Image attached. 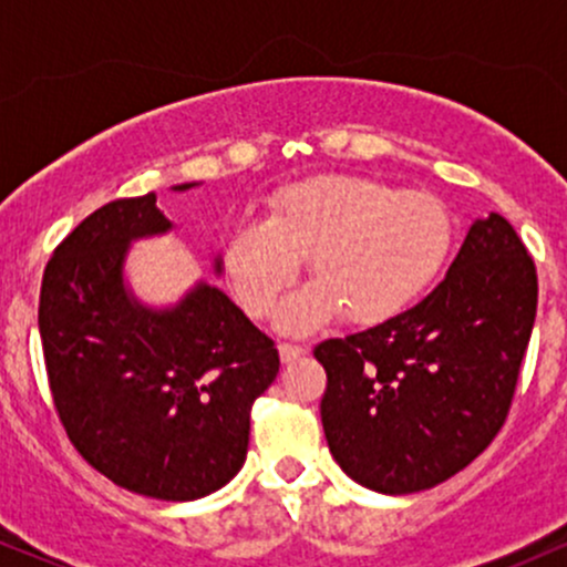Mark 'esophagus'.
<instances>
[{"label": "esophagus", "mask_w": 567, "mask_h": 567, "mask_svg": "<svg viewBox=\"0 0 567 567\" xmlns=\"http://www.w3.org/2000/svg\"><path fill=\"white\" fill-rule=\"evenodd\" d=\"M303 343H279V357H282V362H296L301 360V357L306 354Z\"/></svg>", "instance_id": "obj_1"}]
</instances>
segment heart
Returning a JSON list of instances; mask_svg holds the SVG:
<instances>
[{"instance_id": "1", "label": "heart", "mask_w": 567, "mask_h": 567, "mask_svg": "<svg viewBox=\"0 0 567 567\" xmlns=\"http://www.w3.org/2000/svg\"><path fill=\"white\" fill-rule=\"evenodd\" d=\"M453 243L455 220L434 194L328 173L282 186L266 220L234 229L224 269L247 315L269 317L309 258L317 282L279 311L285 330L303 333L338 309L360 324L400 315L432 288Z\"/></svg>"}]
</instances>
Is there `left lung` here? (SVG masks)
Listing matches in <instances>:
<instances>
[{
	"label": "left lung",
	"mask_w": 567,
	"mask_h": 567,
	"mask_svg": "<svg viewBox=\"0 0 567 567\" xmlns=\"http://www.w3.org/2000/svg\"><path fill=\"white\" fill-rule=\"evenodd\" d=\"M536 303V264L509 220L491 213L424 301L322 341L320 413L338 466L389 496L470 466L509 415Z\"/></svg>",
	"instance_id": "8db88e82"
}]
</instances>
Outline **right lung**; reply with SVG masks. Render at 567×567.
Listing matches in <instances>:
<instances>
[{"instance_id": "right-lung-1", "label": "right lung", "mask_w": 567, "mask_h": 567, "mask_svg": "<svg viewBox=\"0 0 567 567\" xmlns=\"http://www.w3.org/2000/svg\"><path fill=\"white\" fill-rule=\"evenodd\" d=\"M171 229L154 192L97 207L44 266L39 333L82 458L125 491L194 501L243 470L250 408L279 354L224 290L199 282L173 309H148L125 288L130 243Z\"/></svg>"}]
</instances>
